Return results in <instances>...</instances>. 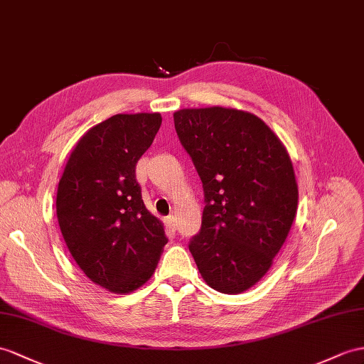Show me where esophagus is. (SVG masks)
Segmentation results:
<instances>
[{
  "instance_id": "34e87169",
  "label": "esophagus",
  "mask_w": 364,
  "mask_h": 364,
  "mask_svg": "<svg viewBox=\"0 0 364 364\" xmlns=\"http://www.w3.org/2000/svg\"><path fill=\"white\" fill-rule=\"evenodd\" d=\"M165 223H166V225L170 227V228L173 230V232H174V230H176V225H177V224H176V218H174V216H168V218L165 219Z\"/></svg>"
}]
</instances>
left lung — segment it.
Returning <instances> with one entry per match:
<instances>
[{"label":"left lung","mask_w":364,"mask_h":364,"mask_svg":"<svg viewBox=\"0 0 364 364\" xmlns=\"http://www.w3.org/2000/svg\"><path fill=\"white\" fill-rule=\"evenodd\" d=\"M174 128L205 198L188 249L211 289L242 294L269 272L294 224V165L274 132L247 111L181 109Z\"/></svg>","instance_id":"1"}]
</instances>
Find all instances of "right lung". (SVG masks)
Returning <instances> with one entry per match:
<instances>
[{"instance_id":"1","label":"right lung","mask_w":364,"mask_h":364,"mask_svg":"<svg viewBox=\"0 0 364 364\" xmlns=\"http://www.w3.org/2000/svg\"><path fill=\"white\" fill-rule=\"evenodd\" d=\"M161 123L159 112L106 119L78 140L58 182L57 218L68 249L86 277L112 294L144 286L168 242L136 179Z\"/></svg>"}]
</instances>
